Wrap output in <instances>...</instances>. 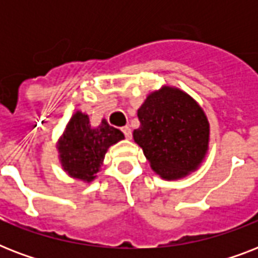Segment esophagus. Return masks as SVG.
<instances>
[{"label":"esophagus","mask_w":258,"mask_h":258,"mask_svg":"<svg viewBox=\"0 0 258 258\" xmlns=\"http://www.w3.org/2000/svg\"><path fill=\"white\" fill-rule=\"evenodd\" d=\"M121 131H123V134H124L127 139H131L133 134H131V128H130L128 125H124V127H121Z\"/></svg>","instance_id":"esophagus-1"}]
</instances>
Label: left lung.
Returning <instances> with one entry per match:
<instances>
[{
	"label": "left lung",
	"instance_id": "obj_1",
	"mask_svg": "<svg viewBox=\"0 0 258 258\" xmlns=\"http://www.w3.org/2000/svg\"><path fill=\"white\" fill-rule=\"evenodd\" d=\"M141 127L133 138L162 179L197 171L209 151L210 124L197 100L176 87L162 86L138 109Z\"/></svg>",
	"mask_w": 258,
	"mask_h": 258
}]
</instances>
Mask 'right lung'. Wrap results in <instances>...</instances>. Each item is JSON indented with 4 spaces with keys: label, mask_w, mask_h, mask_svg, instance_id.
Masks as SVG:
<instances>
[{
    "label": "right lung",
    "mask_w": 258,
    "mask_h": 258,
    "mask_svg": "<svg viewBox=\"0 0 258 258\" xmlns=\"http://www.w3.org/2000/svg\"><path fill=\"white\" fill-rule=\"evenodd\" d=\"M123 139L120 130L109 125L105 119L92 127L88 115L76 111L56 143L58 162L71 178L91 183L100 171L105 153Z\"/></svg>",
    "instance_id": "right-lung-1"
}]
</instances>
